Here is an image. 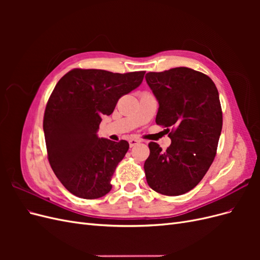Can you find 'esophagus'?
I'll return each instance as SVG.
<instances>
[{"instance_id":"1","label":"esophagus","mask_w":260,"mask_h":260,"mask_svg":"<svg viewBox=\"0 0 260 260\" xmlns=\"http://www.w3.org/2000/svg\"><path fill=\"white\" fill-rule=\"evenodd\" d=\"M139 143H140V141H139V140H137V139H131V140L129 141V145H130V147L136 146V145H138Z\"/></svg>"}]
</instances>
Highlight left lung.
I'll list each match as a JSON object with an SVG mask.
<instances>
[{
    "label": "left lung",
    "instance_id": "1",
    "mask_svg": "<svg viewBox=\"0 0 260 260\" xmlns=\"http://www.w3.org/2000/svg\"><path fill=\"white\" fill-rule=\"evenodd\" d=\"M145 79L159 104L156 123L171 129L166 151L148 144L147 184L164 195L184 194L201 182L216 156L222 129L218 90L208 76L187 67L148 73Z\"/></svg>",
    "mask_w": 260,
    "mask_h": 260
}]
</instances>
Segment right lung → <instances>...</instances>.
Segmentation results:
<instances>
[{"instance_id": "add662e5", "label": "right lung", "mask_w": 260, "mask_h": 260, "mask_svg": "<svg viewBox=\"0 0 260 260\" xmlns=\"http://www.w3.org/2000/svg\"><path fill=\"white\" fill-rule=\"evenodd\" d=\"M144 74L73 69L55 85L43 119L46 149L54 174L78 198L100 199L112 190L129 143L99 138L100 123L118 100L142 83Z\"/></svg>"}]
</instances>
